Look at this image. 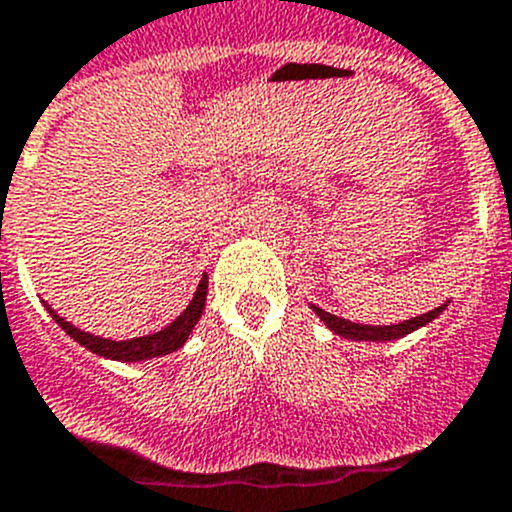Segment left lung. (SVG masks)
Here are the masks:
<instances>
[{"mask_svg":"<svg viewBox=\"0 0 512 512\" xmlns=\"http://www.w3.org/2000/svg\"><path fill=\"white\" fill-rule=\"evenodd\" d=\"M444 305H439V308L429 310V313H424V315H417V318H412V321L394 323V326H364V323H351V321H346V318H338V315L328 313V310L318 308V305H310V308L315 310V315H318V318H321V321L326 323L333 333H338V336H343V338H353V341H394V338L407 336V333H412V331H417V328L432 323L434 318L442 313Z\"/></svg>","mask_w":512,"mask_h":512,"instance_id":"8db88e82","label":"left lung"}]
</instances>
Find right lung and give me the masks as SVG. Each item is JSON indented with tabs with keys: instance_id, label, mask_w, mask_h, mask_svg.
<instances>
[{
	"instance_id": "add662e5",
	"label": "right lung",
	"mask_w": 512,
	"mask_h": 512,
	"mask_svg": "<svg viewBox=\"0 0 512 512\" xmlns=\"http://www.w3.org/2000/svg\"><path fill=\"white\" fill-rule=\"evenodd\" d=\"M207 283H209V278L207 275H202L197 293H194L191 303L186 305V310L179 315V318H176L174 323H169L166 328H161L159 333H151V336H141V338H131V341H111V338H100V336H93V333H85V331H80V328L70 326V323L65 321V318H60V315H57L50 305H45V308L50 310V315L55 318L57 326L68 333L70 338H75L80 346L88 348V351L98 353V356H103V358H113V361H143V358L166 356V353H174L176 348L184 346L186 338H189V333L194 331L197 321L202 318L204 300H207Z\"/></svg>"
}]
</instances>
